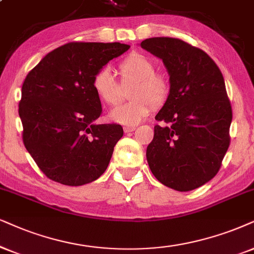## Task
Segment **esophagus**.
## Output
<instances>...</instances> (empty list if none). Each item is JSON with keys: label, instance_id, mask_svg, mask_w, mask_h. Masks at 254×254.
Wrapping results in <instances>:
<instances>
[{"label": "esophagus", "instance_id": "1", "mask_svg": "<svg viewBox=\"0 0 254 254\" xmlns=\"http://www.w3.org/2000/svg\"><path fill=\"white\" fill-rule=\"evenodd\" d=\"M136 130V127H124V132H132Z\"/></svg>", "mask_w": 254, "mask_h": 254}]
</instances>
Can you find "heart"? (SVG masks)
Returning a JSON list of instances; mask_svg holds the SVG:
<instances>
[{
  "instance_id": "1",
  "label": "heart",
  "mask_w": 254,
  "mask_h": 254,
  "mask_svg": "<svg viewBox=\"0 0 254 254\" xmlns=\"http://www.w3.org/2000/svg\"><path fill=\"white\" fill-rule=\"evenodd\" d=\"M120 73L123 83H134L131 98L133 101L118 105L110 112V120L116 123L134 127L140 123L152 109V103L160 105L169 95V83L155 73V64L142 54H132L122 61ZM95 94L105 104L114 105L121 99L120 84L109 68H102L92 78Z\"/></svg>"
}]
</instances>
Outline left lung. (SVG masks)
I'll return each instance as SVG.
<instances>
[{
	"label": "left lung",
	"mask_w": 254,
	"mask_h": 254,
	"mask_svg": "<svg viewBox=\"0 0 254 254\" xmlns=\"http://www.w3.org/2000/svg\"><path fill=\"white\" fill-rule=\"evenodd\" d=\"M140 47L162 60L170 76L169 96L156 115L170 125L155 127L146 149L150 170L168 188L194 190L217 175L230 145L224 77L206 53L178 38H146Z\"/></svg>",
	"instance_id": "1"
}]
</instances>
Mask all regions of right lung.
Instances as JSON below:
<instances>
[{
  "mask_svg": "<svg viewBox=\"0 0 254 254\" xmlns=\"http://www.w3.org/2000/svg\"><path fill=\"white\" fill-rule=\"evenodd\" d=\"M129 48L118 42H72L44 56L25 77L18 109L23 143L51 181L79 186L107 170L123 127L95 123L102 104L92 78Z\"/></svg>",
  "mask_w": 254,
  "mask_h": 254,
  "instance_id": "obj_1",
  "label": "right lung"
}]
</instances>
